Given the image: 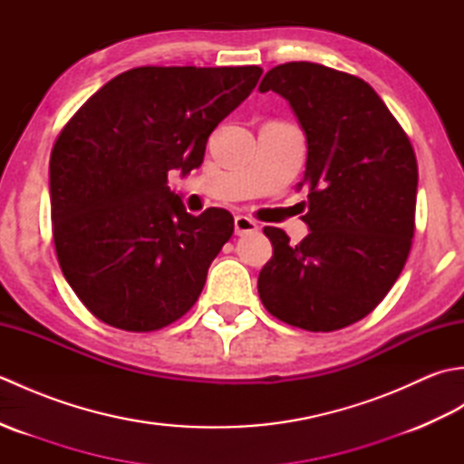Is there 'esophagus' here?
<instances>
[{"instance_id":"esophagus-1","label":"esophagus","mask_w":464,"mask_h":464,"mask_svg":"<svg viewBox=\"0 0 464 464\" xmlns=\"http://www.w3.org/2000/svg\"><path fill=\"white\" fill-rule=\"evenodd\" d=\"M257 229H259L257 223L249 219V217H245V215L235 217V235H251Z\"/></svg>"}]
</instances>
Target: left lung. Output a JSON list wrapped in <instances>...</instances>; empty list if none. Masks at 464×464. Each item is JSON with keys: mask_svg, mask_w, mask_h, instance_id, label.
Returning <instances> with one entry per match:
<instances>
[{"mask_svg": "<svg viewBox=\"0 0 464 464\" xmlns=\"http://www.w3.org/2000/svg\"><path fill=\"white\" fill-rule=\"evenodd\" d=\"M259 92L289 102L307 137L309 235L291 245L265 227L273 257L259 273V297L273 317L329 333L361 321L405 267L419 169L407 133L372 87L309 62L273 67Z\"/></svg>", "mask_w": 464, "mask_h": 464, "instance_id": "obj_1", "label": "left lung"}]
</instances>
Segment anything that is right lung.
Wrapping results in <instances>:
<instances>
[{"label":"right lung","mask_w":464,"mask_h":464,"mask_svg":"<svg viewBox=\"0 0 464 464\" xmlns=\"http://www.w3.org/2000/svg\"><path fill=\"white\" fill-rule=\"evenodd\" d=\"M263 69L135 67L107 82L57 135L49 160L53 243L77 297L111 327L163 329L199 299L233 215L185 211L167 187L203 163L211 131Z\"/></svg>","instance_id":"right-lung-1"}]
</instances>
